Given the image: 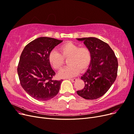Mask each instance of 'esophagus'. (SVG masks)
Segmentation results:
<instances>
[{
    "label": "esophagus",
    "mask_w": 134,
    "mask_h": 134,
    "mask_svg": "<svg viewBox=\"0 0 134 134\" xmlns=\"http://www.w3.org/2000/svg\"><path fill=\"white\" fill-rule=\"evenodd\" d=\"M69 80H71L72 82H75V81L76 80V79H75V78H74V79H69Z\"/></svg>",
    "instance_id": "34e87169"
}]
</instances>
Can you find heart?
I'll return each mask as SVG.
<instances>
[{
    "label": "heart",
    "mask_w": 134,
    "mask_h": 134,
    "mask_svg": "<svg viewBox=\"0 0 134 134\" xmlns=\"http://www.w3.org/2000/svg\"><path fill=\"white\" fill-rule=\"evenodd\" d=\"M60 54L55 50L48 54V61L55 69L59 70L64 64V59H68V66L59 72L62 78H70L78 74L79 71H84L90 65L92 53L87 47H80L79 44L71 41L65 42L59 47Z\"/></svg>",
    "instance_id": "heart-1"
}]
</instances>
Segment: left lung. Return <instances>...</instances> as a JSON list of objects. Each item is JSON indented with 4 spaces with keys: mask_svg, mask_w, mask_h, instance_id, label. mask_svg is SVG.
<instances>
[{
    "mask_svg": "<svg viewBox=\"0 0 134 134\" xmlns=\"http://www.w3.org/2000/svg\"><path fill=\"white\" fill-rule=\"evenodd\" d=\"M83 41L90 49L92 61L81 79L85 87L76 92L86 99H95L106 93L115 82L118 70V62L114 52L108 44L96 37L76 38Z\"/></svg>",
    "mask_w": 134,
    "mask_h": 134,
    "instance_id": "obj_1",
    "label": "left lung"
}]
</instances>
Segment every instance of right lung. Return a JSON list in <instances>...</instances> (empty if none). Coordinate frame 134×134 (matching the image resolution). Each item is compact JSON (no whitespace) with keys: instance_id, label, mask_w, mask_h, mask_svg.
<instances>
[{"instance_id":"obj_1","label":"right lung","mask_w":134,"mask_h":134,"mask_svg":"<svg viewBox=\"0 0 134 134\" xmlns=\"http://www.w3.org/2000/svg\"><path fill=\"white\" fill-rule=\"evenodd\" d=\"M62 42L41 37L27 44L22 52L17 68L20 83L35 99L49 100L59 93L63 80H52L55 72L48 61V54Z\"/></svg>"}]
</instances>
